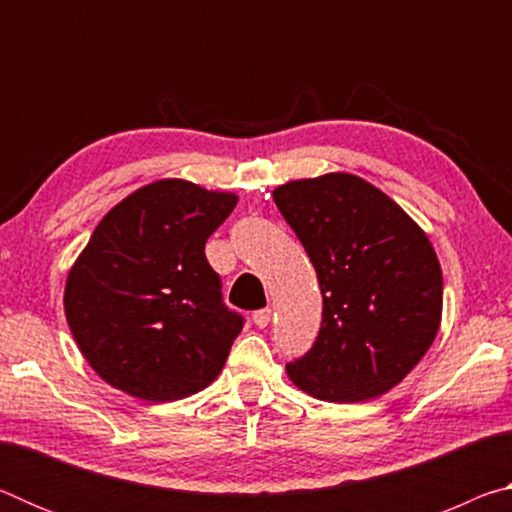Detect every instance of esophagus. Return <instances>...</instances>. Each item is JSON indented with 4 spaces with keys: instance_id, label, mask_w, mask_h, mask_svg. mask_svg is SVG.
Here are the masks:
<instances>
[{
    "instance_id": "obj_1",
    "label": "esophagus",
    "mask_w": 512,
    "mask_h": 512,
    "mask_svg": "<svg viewBox=\"0 0 512 512\" xmlns=\"http://www.w3.org/2000/svg\"><path fill=\"white\" fill-rule=\"evenodd\" d=\"M253 323L257 327H266L268 323H271V309L264 307V309H257L253 314Z\"/></svg>"
}]
</instances>
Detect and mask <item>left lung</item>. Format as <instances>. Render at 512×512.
<instances>
[{"label":"left lung","mask_w":512,"mask_h":512,"mask_svg":"<svg viewBox=\"0 0 512 512\" xmlns=\"http://www.w3.org/2000/svg\"><path fill=\"white\" fill-rule=\"evenodd\" d=\"M316 268L323 323L287 363L293 384L325 402L384 395L436 339L443 273L429 239L366 180L327 173L273 192Z\"/></svg>","instance_id":"8db88e82"}]
</instances>
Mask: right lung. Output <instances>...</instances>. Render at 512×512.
I'll return each instance as SVG.
<instances>
[{
  "label": "right lung",
  "mask_w": 512,
  "mask_h": 512,
  "mask_svg": "<svg viewBox=\"0 0 512 512\" xmlns=\"http://www.w3.org/2000/svg\"><path fill=\"white\" fill-rule=\"evenodd\" d=\"M237 196L185 180L137 189L103 216L67 275L65 316L101 379L171 402L212 384L246 318L205 257Z\"/></svg>",
  "instance_id": "obj_1"
}]
</instances>
